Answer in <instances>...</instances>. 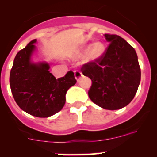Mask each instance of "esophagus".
Returning <instances> with one entry per match:
<instances>
[{
    "mask_svg": "<svg viewBox=\"0 0 157 157\" xmlns=\"http://www.w3.org/2000/svg\"><path fill=\"white\" fill-rule=\"evenodd\" d=\"M74 76H75V78L77 80H80V79L81 78L83 74H82V73L79 70H74Z\"/></svg>",
    "mask_w": 157,
    "mask_h": 157,
    "instance_id": "1",
    "label": "esophagus"
}]
</instances>
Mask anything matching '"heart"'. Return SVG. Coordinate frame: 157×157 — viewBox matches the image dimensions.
Here are the masks:
<instances>
[{
	"label": "heart",
	"mask_w": 157,
	"mask_h": 157,
	"mask_svg": "<svg viewBox=\"0 0 157 157\" xmlns=\"http://www.w3.org/2000/svg\"><path fill=\"white\" fill-rule=\"evenodd\" d=\"M87 51L86 60L87 61H95L102 55L104 52V45L103 44L99 42H95L89 48V49H87Z\"/></svg>",
	"instance_id": "heart-1"
}]
</instances>
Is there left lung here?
<instances>
[{
	"instance_id": "1",
	"label": "left lung",
	"mask_w": 157,
	"mask_h": 157,
	"mask_svg": "<svg viewBox=\"0 0 157 157\" xmlns=\"http://www.w3.org/2000/svg\"><path fill=\"white\" fill-rule=\"evenodd\" d=\"M104 36L110 42L104 53L80 70L92 80L88 91L92 102L117 110L134 99L140 82V68L135 50L124 39L109 33Z\"/></svg>"
}]
</instances>
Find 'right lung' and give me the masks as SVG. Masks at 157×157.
Returning <instances> with one entry per match:
<instances>
[{
  "label": "right lung",
  "instance_id": "obj_1",
  "mask_svg": "<svg viewBox=\"0 0 157 157\" xmlns=\"http://www.w3.org/2000/svg\"><path fill=\"white\" fill-rule=\"evenodd\" d=\"M36 39L19 51L10 74V85L14 100L22 110L33 116L48 118L58 113L65 104V95L76 83L69 71L56 79L49 72L47 63L33 64L30 61Z\"/></svg>",
  "mask_w": 157,
  "mask_h": 157
}]
</instances>
